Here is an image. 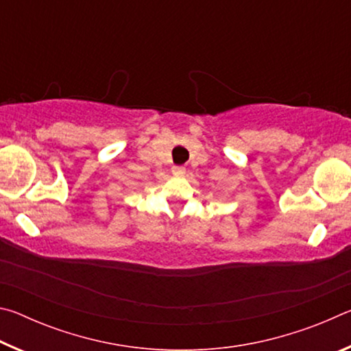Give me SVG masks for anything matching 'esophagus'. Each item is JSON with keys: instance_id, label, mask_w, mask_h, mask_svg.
Returning a JSON list of instances; mask_svg holds the SVG:
<instances>
[{"instance_id": "obj_1", "label": "esophagus", "mask_w": 351, "mask_h": 351, "mask_svg": "<svg viewBox=\"0 0 351 351\" xmlns=\"http://www.w3.org/2000/svg\"><path fill=\"white\" fill-rule=\"evenodd\" d=\"M171 173L175 176H182L186 175V169L181 167V165H173V167H171Z\"/></svg>"}]
</instances>
